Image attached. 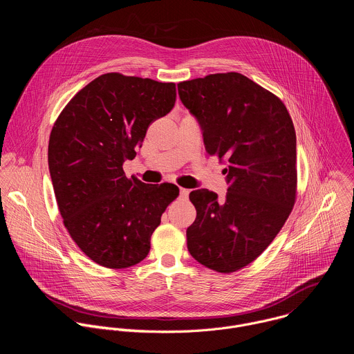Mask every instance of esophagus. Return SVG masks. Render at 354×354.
<instances>
[{
	"mask_svg": "<svg viewBox=\"0 0 354 354\" xmlns=\"http://www.w3.org/2000/svg\"><path fill=\"white\" fill-rule=\"evenodd\" d=\"M179 193H180V197H187L189 196V193H190V190L189 189H185V187H180V190H179Z\"/></svg>",
	"mask_w": 354,
	"mask_h": 354,
	"instance_id": "34e87169",
	"label": "esophagus"
}]
</instances>
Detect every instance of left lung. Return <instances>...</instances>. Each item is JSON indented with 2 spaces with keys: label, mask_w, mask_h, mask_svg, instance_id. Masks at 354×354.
I'll return each mask as SVG.
<instances>
[{
  "label": "left lung",
  "mask_w": 354,
  "mask_h": 354,
  "mask_svg": "<svg viewBox=\"0 0 354 354\" xmlns=\"http://www.w3.org/2000/svg\"><path fill=\"white\" fill-rule=\"evenodd\" d=\"M198 120L206 151L227 162L228 192H190L196 220L187 249L203 266L232 273L254 262L276 238L297 197V141L291 116L270 91L239 73L178 84Z\"/></svg>",
  "instance_id": "8db88e82"
}]
</instances>
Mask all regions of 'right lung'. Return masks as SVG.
Returning a JSON list of instances; mask_svg holds the SVG:
<instances>
[{
	"label": "right lung",
	"mask_w": 354,
	"mask_h": 354,
	"mask_svg": "<svg viewBox=\"0 0 354 354\" xmlns=\"http://www.w3.org/2000/svg\"><path fill=\"white\" fill-rule=\"evenodd\" d=\"M175 100L174 82L108 73L73 96L50 133L48 169L64 227L100 266L140 263L179 196L174 183L147 185L123 171L149 124L169 113Z\"/></svg>",
	"instance_id": "right-lung-1"
}]
</instances>
